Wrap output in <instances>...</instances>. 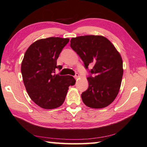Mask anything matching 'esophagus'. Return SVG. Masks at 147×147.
Returning <instances> with one entry per match:
<instances>
[{"label": "esophagus", "mask_w": 147, "mask_h": 147, "mask_svg": "<svg viewBox=\"0 0 147 147\" xmlns=\"http://www.w3.org/2000/svg\"><path fill=\"white\" fill-rule=\"evenodd\" d=\"M78 78H79V74L78 73H76L75 76H74V78H75L76 80H77Z\"/></svg>", "instance_id": "1"}]
</instances>
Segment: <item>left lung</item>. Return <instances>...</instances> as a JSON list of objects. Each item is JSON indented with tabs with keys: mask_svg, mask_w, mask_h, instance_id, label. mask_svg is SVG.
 <instances>
[{
	"mask_svg": "<svg viewBox=\"0 0 147 147\" xmlns=\"http://www.w3.org/2000/svg\"><path fill=\"white\" fill-rule=\"evenodd\" d=\"M70 46L88 70L89 87L82 93L85 105L103 108L114 101L119 91L123 69L121 55L111 42L101 36L72 38ZM89 65L93 68L88 69Z\"/></svg>",
	"mask_w": 147,
	"mask_h": 147,
	"instance_id": "8db88e82",
	"label": "left lung"
}]
</instances>
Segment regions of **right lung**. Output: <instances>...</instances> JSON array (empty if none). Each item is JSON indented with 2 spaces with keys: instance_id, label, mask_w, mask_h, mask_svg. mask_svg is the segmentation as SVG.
<instances>
[{
  "instance_id": "add662e5",
  "label": "right lung",
  "mask_w": 147,
  "mask_h": 147,
  "mask_svg": "<svg viewBox=\"0 0 147 147\" xmlns=\"http://www.w3.org/2000/svg\"><path fill=\"white\" fill-rule=\"evenodd\" d=\"M68 38L50 37L38 40L25 52L21 65L23 82L34 103L46 109L59 107L64 102L68 88L76 84L70 76L56 74L57 59L69 42Z\"/></svg>"
}]
</instances>
